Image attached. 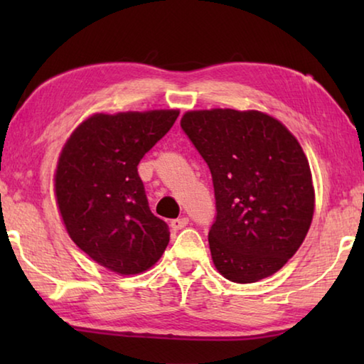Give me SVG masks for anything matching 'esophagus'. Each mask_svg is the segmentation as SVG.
I'll return each mask as SVG.
<instances>
[{"mask_svg": "<svg viewBox=\"0 0 364 364\" xmlns=\"http://www.w3.org/2000/svg\"><path fill=\"white\" fill-rule=\"evenodd\" d=\"M189 223V218L188 217H181V218H176V220H171V230L173 231H178V230H183L184 226H186Z\"/></svg>", "mask_w": 364, "mask_h": 364, "instance_id": "34e87169", "label": "esophagus"}]
</instances>
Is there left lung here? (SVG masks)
Here are the masks:
<instances>
[{
	"mask_svg": "<svg viewBox=\"0 0 364 364\" xmlns=\"http://www.w3.org/2000/svg\"><path fill=\"white\" fill-rule=\"evenodd\" d=\"M181 128L212 173V258L239 284L284 267L304 242L315 210L306 156L273 117L232 109L193 110Z\"/></svg>",
	"mask_w": 364,
	"mask_h": 364,
	"instance_id": "1",
	"label": "left lung"
}]
</instances>
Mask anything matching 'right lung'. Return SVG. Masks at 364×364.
<instances>
[{
  "instance_id": "add662e5",
  "label": "right lung",
  "mask_w": 364,
  "mask_h": 364,
  "mask_svg": "<svg viewBox=\"0 0 364 364\" xmlns=\"http://www.w3.org/2000/svg\"><path fill=\"white\" fill-rule=\"evenodd\" d=\"M178 110L96 114L64 146L56 197L72 241L120 274L151 268L170 241L151 212L138 164L173 127Z\"/></svg>"
}]
</instances>
